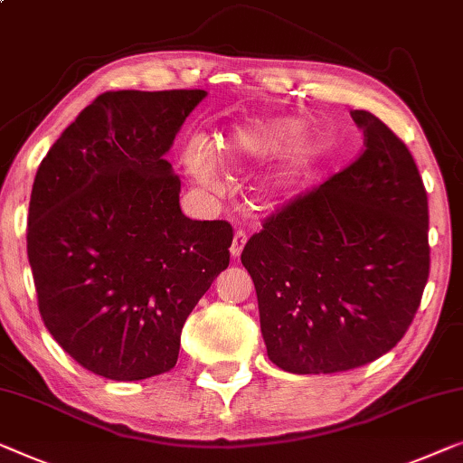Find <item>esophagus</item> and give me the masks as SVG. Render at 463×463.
<instances>
[{
	"mask_svg": "<svg viewBox=\"0 0 463 463\" xmlns=\"http://www.w3.org/2000/svg\"><path fill=\"white\" fill-rule=\"evenodd\" d=\"M247 243V234L243 231H237L232 237V245H231V255L232 258H239L241 251H243V247Z\"/></svg>",
	"mask_w": 463,
	"mask_h": 463,
	"instance_id": "1",
	"label": "esophagus"
}]
</instances>
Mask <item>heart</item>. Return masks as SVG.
I'll list each match as a JSON object with an SVG mask.
<instances>
[{
	"instance_id": "b5f03b06",
	"label": "heart",
	"mask_w": 463,
	"mask_h": 463,
	"mask_svg": "<svg viewBox=\"0 0 463 463\" xmlns=\"http://www.w3.org/2000/svg\"><path fill=\"white\" fill-rule=\"evenodd\" d=\"M306 122L293 116L253 118L232 127L218 145L220 162L239 165L266 162L287 155L285 164L260 187V199L266 205L282 203L316 168L326 164L336 151V141L326 133L303 137ZM184 168L202 187H212L216 172V154L208 143L191 141L183 154Z\"/></svg>"
}]
</instances>
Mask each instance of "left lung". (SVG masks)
<instances>
[{
    "label": "left lung",
    "instance_id": "8db88e82",
    "mask_svg": "<svg viewBox=\"0 0 463 463\" xmlns=\"http://www.w3.org/2000/svg\"><path fill=\"white\" fill-rule=\"evenodd\" d=\"M364 154L264 222L241 261L268 357L293 374L360 368L402 341L430 270L429 197L405 143L365 109Z\"/></svg>",
    "mask_w": 463,
    "mask_h": 463
}]
</instances>
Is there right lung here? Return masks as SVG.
I'll return each instance as SVG.
<instances>
[{
  "instance_id": "1",
  "label": "right lung",
  "mask_w": 463,
  "mask_h": 463,
  "mask_svg": "<svg viewBox=\"0 0 463 463\" xmlns=\"http://www.w3.org/2000/svg\"><path fill=\"white\" fill-rule=\"evenodd\" d=\"M202 89L108 91L41 162L26 251L61 349L109 381L172 370L193 307L229 268L232 229L181 212L168 160Z\"/></svg>"
}]
</instances>
